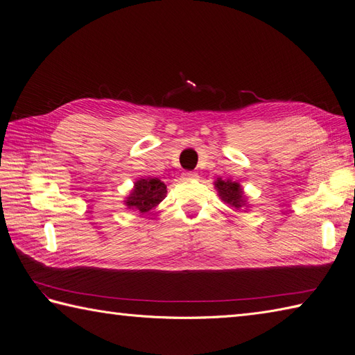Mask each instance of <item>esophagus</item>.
I'll return each mask as SVG.
<instances>
[{
  "instance_id": "obj_1",
  "label": "esophagus",
  "mask_w": 355,
  "mask_h": 355,
  "mask_svg": "<svg viewBox=\"0 0 355 355\" xmlns=\"http://www.w3.org/2000/svg\"><path fill=\"white\" fill-rule=\"evenodd\" d=\"M197 178H198V175L196 173V171H184V173H182V179H185V180H192Z\"/></svg>"
}]
</instances>
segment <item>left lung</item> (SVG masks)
<instances>
[{"mask_svg": "<svg viewBox=\"0 0 355 355\" xmlns=\"http://www.w3.org/2000/svg\"><path fill=\"white\" fill-rule=\"evenodd\" d=\"M218 187V191H219V197L227 201L228 204H231V206L234 207H241V204L244 202L243 201V191L240 189V185L237 184V182H231V180H222V179H218L216 184H214Z\"/></svg>", "mask_w": 355, "mask_h": 355, "instance_id": "left-lung-1", "label": "left lung"}]
</instances>
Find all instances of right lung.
Returning a JSON list of instances; mask_svg holds the SVG:
<instances>
[{
  "instance_id": "obj_1",
  "label": "right lung",
  "mask_w": 355,
  "mask_h": 355,
  "mask_svg": "<svg viewBox=\"0 0 355 355\" xmlns=\"http://www.w3.org/2000/svg\"><path fill=\"white\" fill-rule=\"evenodd\" d=\"M166 185L159 179H141L135 184V189L127 198L128 207H135L139 211H149L166 197Z\"/></svg>"
}]
</instances>
